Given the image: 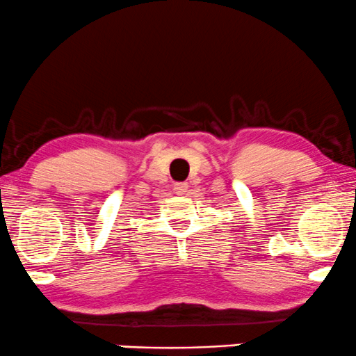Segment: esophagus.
I'll use <instances>...</instances> for the list:
<instances>
[{"instance_id": "1", "label": "esophagus", "mask_w": 356, "mask_h": 356, "mask_svg": "<svg viewBox=\"0 0 356 356\" xmlns=\"http://www.w3.org/2000/svg\"><path fill=\"white\" fill-rule=\"evenodd\" d=\"M173 191L177 195H185L188 191V185H186V183H175Z\"/></svg>"}]
</instances>
